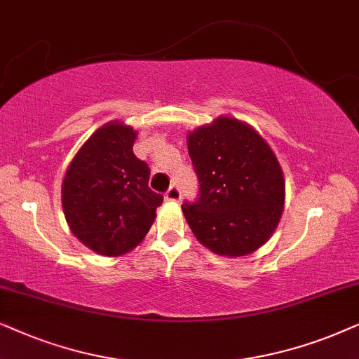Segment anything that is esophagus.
<instances>
[{
  "mask_svg": "<svg viewBox=\"0 0 359 359\" xmlns=\"http://www.w3.org/2000/svg\"><path fill=\"white\" fill-rule=\"evenodd\" d=\"M182 198V194H180V189L177 187L175 184H172L169 190L165 192V200H172V202H179Z\"/></svg>",
  "mask_w": 359,
  "mask_h": 359,
  "instance_id": "34e87169",
  "label": "esophagus"
}]
</instances>
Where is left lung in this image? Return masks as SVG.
<instances>
[{
	"label": "left lung",
	"instance_id": "obj_1",
	"mask_svg": "<svg viewBox=\"0 0 359 359\" xmlns=\"http://www.w3.org/2000/svg\"><path fill=\"white\" fill-rule=\"evenodd\" d=\"M198 195L182 212L197 240L222 256H245L264 245L284 207V177L267 142L233 118L189 135Z\"/></svg>",
	"mask_w": 359,
	"mask_h": 359
}]
</instances>
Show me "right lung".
Instances as JSON below:
<instances>
[{"instance_id": "obj_1", "label": "right lung", "mask_w": 359, "mask_h": 359, "mask_svg": "<svg viewBox=\"0 0 359 359\" xmlns=\"http://www.w3.org/2000/svg\"><path fill=\"white\" fill-rule=\"evenodd\" d=\"M135 140L130 126H103L76 152L62 184L72 233L103 256L140 245L164 200L149 189V165L133 152Z\"/></svg>"}]
</instances>
